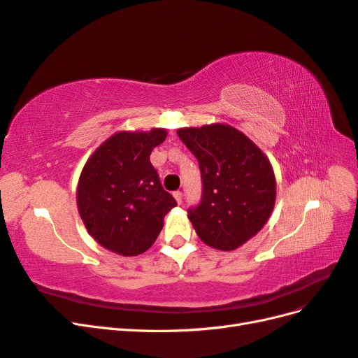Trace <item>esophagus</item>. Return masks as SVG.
Returning <instances> with one entry per match:
<instances>
[{"mask_svg":"<svg viewBox=\"0 0 358 358\" xmlns=\"http://www.w3.org/2000/svg\"><path fill=\"white\" fill-rule=\"evenodd\" d=\"M173 197H175V199H176V201L180 204V203H182V200H183V194H182L180 191H175V192H173Z\"/></svg>","mask_w":358,"mask_h":358,"instance_id":"obj_1","label":"esophagus"}]
</instances>
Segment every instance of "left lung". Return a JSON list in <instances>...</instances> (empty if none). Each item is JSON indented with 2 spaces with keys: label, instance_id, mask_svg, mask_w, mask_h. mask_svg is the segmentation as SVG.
<instances>
[{
  "label": "left lung",
  "instance_id": "1",
  "mask_svg": "<svg viewBox=\"0 0 358 358\" xmlns=\"http://www.w3.org/2000/svg\"><path fill=\"white\" fill-rule=\"evenodd\" d=\"M178 136L201 171V199L188 209V218L206 245L233 251L262 230L273 210L276 180L270 161L230 125L182 128Z\"/></svg>",
  "mask_w": 358,
  "mask_h": 358
}]
</instances>
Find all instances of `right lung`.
<instances>
[{"label": "right lung", "mask_w": 358, "mask_h": 358, "mask_svg": "<svg viewBox=\"0 0 358 358\" xmlns=\"http://www.w3.org/2000/svg\"><path fill=\"white\" fill-rule=\"evenodd\" d=\"M166 129L116 133L86 162L78 187V208L86 230L109 251L125 257L154 245L164 216L178 204L161 185L150 152Z\"/></svg>", "instance_id": "right-lung-1"}]
</instances>
